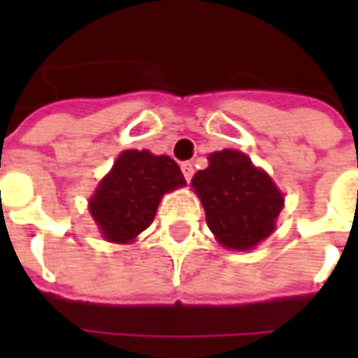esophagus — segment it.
<instances>
[{
	"label": "esophagus",
	"mask_w": 358,
	"mask_h": 358,
	"mask_svg": "<svg viewBox=\"0 0 358 358\" xmlns=\"http://www.w3.org/2000/svg\"><path fill=\"white\" fill-rule=\"evenodd\" d=\"M182 172H184V178L189 182L192 180V176H194V164L192 163H182Z\"/></svg>",
	"instance_id": "esophagus-1"
}]
</instances>
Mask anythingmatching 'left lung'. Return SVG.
Returning a JSON list of instances; mask_svg holds the SVG:
<instances>
[{"label": "left lung", "instance_id": "left-lung-1", "mask_svg": "<svg viewBox=\"0 0 358 358\" xmlns=\"http://www.w3.org/2000/svg\"><path fill=\"white\" fill-rule=\"evenodd\" d=\"M192 186L201 197L207 224L224 248H255L268 238L284 207L274 182L234 149L209 155V166L195 172Z\"/></svg>", "mask_w": 358, "mask_h": 358}]
</instances>
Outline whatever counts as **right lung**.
Wrapping results in <instances>:
<instances>
[{
    "mask_svg": "<svg viewBox=\"0 0 358 358\" xmlns=\"http://www.w3.org/2000/svg\"><path fill=\"white\" fill-rule=\"evenodd\" d=\"M184 184V174L171 157L128 149L99 184L90 213L105 240L128 243L153 222L163 194Z\"/></svg>",
    "mask_w": 358,
    "mask_h": 358,
    "instance_id": "1",
    "label": "right lung"
}]
</instances>
